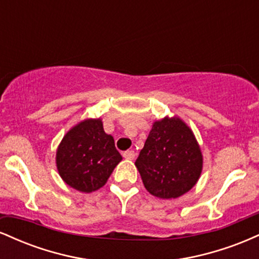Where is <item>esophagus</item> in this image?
<instances>
[{"instance_id": "obj_1", "label": "esophagus", "mask_w": 259, "mask_h": 259, "mask_svg": "<svg viewBox=\"0 0 259 259\" xmlns=\"http://www.w3.org/2000/svg\"><path fill=\"white\" fill-rule=\"evenodd\" d=\"M136 153L134 152V151H125V152H123V157L126 159H134L135 158Z\"/></svg>"}]
</instances>
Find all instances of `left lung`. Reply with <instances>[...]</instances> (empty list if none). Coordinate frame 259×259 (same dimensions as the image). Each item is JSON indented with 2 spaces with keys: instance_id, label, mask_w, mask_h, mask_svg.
<instances>
[{
  "instance_id": "1",
  "label": "left lung",
  "mask_w": 259,
  "mask_h": 259,
  "mask_svg": "<svg viewBox=\"0 0 259 259\" xmlns=\"http://www.w3.org/2000/svg\"><path fill=\"white\" fill-rule=\"evenodd\" d=\"M135 165L151 195L171 200L196 185L203 156L194 132L174 115L154 121Z\"/></svg>"
}]
</instances>
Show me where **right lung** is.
I'll return each mask as SVG.
<instances>
[{
    "label": "right lung",
    "mask_w": 259,
    "mask_h": 259,
    "mask_svg": "<svg viewBox=\"0 0 259 259\" xmlns=\"http://www.w3.org/2000/svg\"><path fill=\"white\" fill-rule=\"evenodd\" d=\"M123 159L101 118L84 119L68 130L58 145L56 165L67 185L90 194L102 187Z\"/></svg>",
    "instance_id": "add662e5"
}]
</instances>
